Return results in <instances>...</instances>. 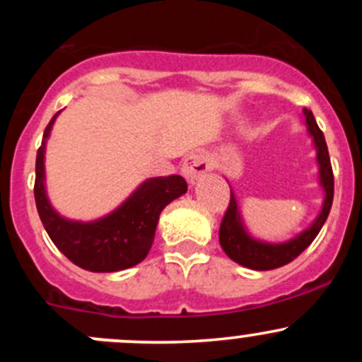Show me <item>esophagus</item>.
<instances>
[{
	"instance_id": "1",
	"label": "esophagus",
	"mask_w": 362,
	"mask_h": 362,
	"mask_svg": "<svg viewBox=\"0 0 362 362\" xmlns=\"http://www.w3.org/2000/svg\"><path fill=\"white\" fill-rule=\"evenodd\" d=\"M210 170L211 160L204 152H191L189 156H185L184 163H182V173H184V177L191 184L198 180V178H202L203 175H206Z\"/></svg>"
}]
</instances>
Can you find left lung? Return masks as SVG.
<instances>
[{
  "label": "left lung",
  "instance_id": "1",
  "mask_svg": "<svg viewBox=\"0 0 362 362\" xmlns=\"http://www.w3.org/2000/svg\"><path fill=\"white\" fill-rule=\"evenodd\" d=\"M303 117H305L306 131H308L313 147H315L317 166H319V184L324 191L322 206H320L315 221L308 228L303 229L299 235H296L294 238L279 243L264 242V240L255 238L249 233L245 222H243L235 191H231V202H229L228 211H226L221 229H218V242H221L222 250L228 254L229 259L245 266V268L266 272V269H275L284 264H289L315 240V236L319 235L324 222H326L327 215H329L334 194V178L329 152H327L326 140H324L322 131L317 126L313 113L303 108Z\"/></svg>",
  "mask_w": 362,
  "mask_h": 362
}]
</instances>
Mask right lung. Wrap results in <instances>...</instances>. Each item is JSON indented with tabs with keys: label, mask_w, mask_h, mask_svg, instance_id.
I'll return each mask as SVG.
<instances>
[{
	"label": "right lung",
	"mask_w": 362,
	"mask_h": 362,
	"mask_svg": "<svg viewBox=\"0 0 362 362\" xmlns=\"http://www.w3.org/2000/svg\"><path fill=\"white\" fill-rule=\"evenodd\" d=\"M59 113L45 127L36 154L35 199L43 228L54 245L87 272L113 273L133 268L151 250L160 211L187 192V182L180 175L147 178L105 217L89 222L63 217L50 203L45 187V147Z\"/></svg>",
	"instance_id": "right-lung-1"
}]
</instances>
